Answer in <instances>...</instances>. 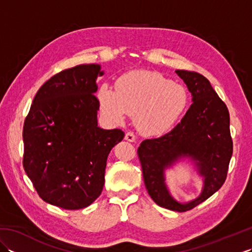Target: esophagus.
Here are the masks:
<instances>
[{
  "instance_id": "34e87169",
  "label": "esophagus",
  "mask_w": 252,
  "mask_h": 252,
  "mask_svg": "<svg viewBox=\"0 0 252 252\" xmlns=\"http://www.w3.org/2000/svg\"><path fill=\"white\" fill-rule=\"evenodd\" d=\"M125 138H126V141H127V142H134V141H135V135H134V133L131 132V131L126 132V136H125Z\"/></svg>"
}]
</instances>
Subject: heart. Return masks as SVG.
<instances>
[{
  "label": "heart",
  "mask_w": 252,
  "mask_h": 252,
  "mask_svg": "<svg viewBox=\"0 0 252 252\" xmlns=\"http://www.w3.org/2000/svg\"><path fill=\"white\" fill-rule=\"evenodd\" d=\"M97 97L100 110L120 123L126 115L135 117L143 134L158 136L169 132L183 114L189 96L182 85L155 71H131L117 80L116 91L101 85Z\"/></svg>",
  "instance_id": "1"
}]
</instances>
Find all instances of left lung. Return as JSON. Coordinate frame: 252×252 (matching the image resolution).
Returning <instances> with one entry per match:
<instances>
[{
	"instance_id": "left-lung-1",
	"label": "left lung",
	"mask_w": 252,
	"mask_h": 252,
	"mask_svg": "<svg viewBox=\"0 0 252 252\" xmlns=\"http://www.w3.org/2000/svg\"><path fill=\"white\" fill-rule=\"evenodd\" d=\"M192 95V104L172 130L147 138L137 148L144 183L152 199L169 210L185 212L207 200L221 189L233 154L229 112L209 80L196 71L175 70ZM181 157L198 159L205 176L202 195L185 205L175 202L164 185L163 170Z\"/></svg>"
}]
</instances>
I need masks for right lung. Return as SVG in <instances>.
Returning a JSON list of instances; mask_svg holds the SVG:
<instances>
[{"label": "right lung", "mask_w": 252, "mask_h": 252, "mask_svg": "<svg viewBox=\"0 0 252 252\" xmlns=\"http://www.w3.org/2000/svg\"><path fill=\"white\" fill-rule=\"evenodd\" d=\"M100 66L79 65L50 78L27 115L23 165L39 196L66 210L90 206L105 183L107 157L125 133L97 126Z\"/></svg>", "instance_id": "right-lung-1"}]
</instances>
